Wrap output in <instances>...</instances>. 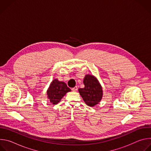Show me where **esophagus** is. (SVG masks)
Masks as SVG:
<instances>
[{
    "label": "esophagus",
    "mask_w": 151,
    "mask_h": 151,
    "mask_svg": "<svg viewBox=\"0 0 151 151\" xmlns=\"http://www.w3.org/2000/svg\"><path fill=\"white\" fill-rule=\"evenodd\" d=\"M72 90V91H76L78 90V87H73Z\"/></svg>",
    "instance_id": "esophagus-1"
}]
</instances>
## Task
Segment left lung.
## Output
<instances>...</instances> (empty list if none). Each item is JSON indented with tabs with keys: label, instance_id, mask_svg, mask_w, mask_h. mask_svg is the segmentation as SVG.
Masks as SVG:
<instances>
[{
	"label": "left lung",
	"instance_id": "left-lung-1",
	"mask_svg": "<svg viewBox=\"0 0 151 151\" xmlns=\"http://www.w3.org/2000/svg\"><path fill=\"white\" fill-rule=\"evenodd\" d=\"M84 88H79L78 91L85 103L93 107L97 104L103 97L101 85L97 78L91 75H86L83 79Z\"/></svg>",
	"mask_w": 151,
	"mask_h": 151
}]
</instances>
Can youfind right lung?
I'll use <instances>...</instances> for the list:
<instances>
[{
    "instance_id": "1",
    "label": "right lung",
    "mask_w": 151,
    "mask_h": 151,
    "mask_svg": "<svg viewBox=\"0 0 151 151\" xmlns=\"http://www.w3.org/2000/svg\"><path fill=\"white\" fill-rule=\"evenodd\" d=\"M70 91L71 90L68 87L66 83L55 79L51 83L47 93L50 103L57 104L64 95Z\"/></svg>"
}]
</instances>
